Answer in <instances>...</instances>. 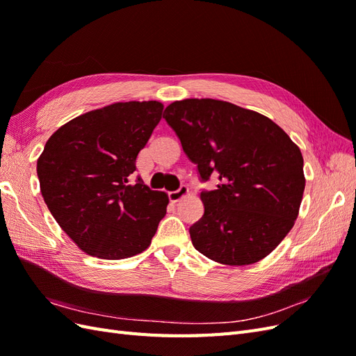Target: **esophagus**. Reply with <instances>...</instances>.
I'll list each match as a JSON object with an SVG mask.
<instances>
[{
    "instance_id": "1",
    "label": "esophagus",
    "mask_w": 356,
    "mask_h": 356,
    "mask_svg": "<svg viewBox=\"0 0 356 356\" xmlns=\"http://www.w3.org/2000/svg\"><path fill=\"white\" fill-rule=\"evenodd\" d=\"M187 195H188V188H187L186 186H181L178 190L169 193V200H170L172 203H177V202H179L181 199H184Z\"/></svg>"
}]
</instances>
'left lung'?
<instances>
[{
	"label": "left lung",
	"instance_id": "8db88e82",
	"mask_svg": "<svg viewBox=\"0 0 356 356\" xmlns=\"http://www.w3.org/2000/svg\"><path fill=\"white\" fill-rule=\"evenodd\" d=\"M163 117L200 178L220 181L202 191L193 246L227 266L263 260L298 217L306 186L300 148L268 117L225 101H175Z\"/></svg>",
	"mask_w": 356,
	"mask_h": 356
}]
</instances>
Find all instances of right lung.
I'll list each match as a JSON object with an SVG mask.
<instances>
[{
	"mask_svg": "<svg viewBox=\"0 0 356 356\" xmlns=\"http://www.w3.org/2000/svg\"><path fill=\"white\" fill-rule=\"evenodd\" d=\"M161 115L157 101L115 102L72 118L46 143L37 160L42 199L86 254L123 260L152 243L169 197L139 178L131 184V175Z\"/></svg>",
	"mask_w": 356,
	"mask_h": 356,
	"instance_id": "add662e5",
	"label": "right lung"
}]
</instances>
